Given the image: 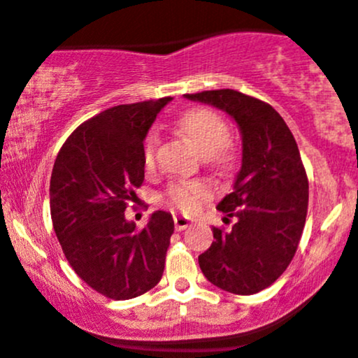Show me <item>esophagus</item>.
<instances>
[{
  "label": "esophagus",
  "mask_w": 358,
  "mask_h": 358,
  "mask_svg": "<svg viewBox=\"0 0 358 358\" xmlns=\"http://www.w3.org/2000/svg\"><path fill=\"white\" fill-rule=\"evenodd\" d=\"M192 224V218L183 217V215H175V227L176 231H185L187 227H190Z\"/></svg>",
  "instance_id": "34e87169"
}]
</instances>
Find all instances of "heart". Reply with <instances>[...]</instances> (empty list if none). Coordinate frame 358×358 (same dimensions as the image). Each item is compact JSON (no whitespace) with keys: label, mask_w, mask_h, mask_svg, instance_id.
Here are the masks:
<instances>
[{"label":"heart","mask_w":358,"mask_h":358,"mask_svg":"<svg viewBox=\"0 0 358 358\" xmlns=\"http://www.w3.org/2000/svg\"><path fill=\"white\" fill-rule=\"evenodd\" d=\"M180 134L192 145L201 157L218 166H227L234 161V148L229 140V127L218 113L208 108H192L183 113L176 122ZM155 147L157 138L148 134L143 145V164L147 169L154 168ZM211 196V187L208 183L192 180L178 182L169 187L168 203L176 210L192 213Z\"/></svg>","instance_id":"obj_1"}]
</instances>
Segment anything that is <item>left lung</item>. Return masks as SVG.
<instances>
[{"instance_id": "1", "label": "left lung", "mask_w": 358, "mask_h": 358, "mask_svg": "<svg viewBox=\"0 0 358 358\" xmlns=\"http://www.w3.org/2000/svg\"><path fill=\"white\" fill-rule=\"evenodd\" d=\"M227 113L241 133V168L218 203L232 229L213 227L199 267L225 292L252 296L276 282L294 259L308 213V176L289 126L271 105L232 89L185 94Z\"/></svg>"}]
</instances>
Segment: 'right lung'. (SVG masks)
<instances>
[{
	"label": "right lung",
	"instance_id": "right-lung-1",
	"mask_svg": "<svg viewBox=\"0 0 358 358\" xmlns=\"http://www.w3.org/2000/svg\"><path fill=\"white\" fill-rule=\"evenodd\" d=\"M171 98L119 105L83 122L62 145L50 178L55 236L73 271L96 292L133 299L162 278L175 222L155 211L138 231L124 215L143 183V141Z\"/></svg>",
	"mask_w": 358,
	"mask_h": 358
}]
</instances>
